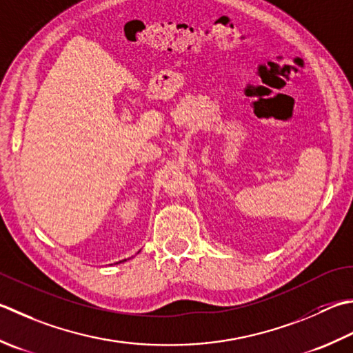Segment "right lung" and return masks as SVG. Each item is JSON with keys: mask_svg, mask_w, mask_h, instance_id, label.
Masks as SVG:
<instances>
[{"mask_svg": "<svg viewBox=\"0 0 353 353\" xmlns=\"http://www.w3.org/2000/svg\"><path fill=\"white\" fill-rule=\"evenodd\" d=\"M123 261H127V260H123Z\"/></svg>", "mask_w": 353, "mask_h": 353, "instance_id": "add662e5", "label": "right lung"}]
</instances>
